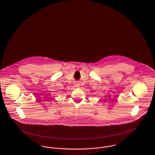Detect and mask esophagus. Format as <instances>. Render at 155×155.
Returning a JSON list of instances; mask_svg holds the SVG:
<instances>
[{"mask_svg": "<svg viewBox=\"0 0 155 155\" xmlns=\"http://www.w3.org/2000/svg\"><path fill=\"white\" fill-rule=\"evenodd\" d=\"M76 85H77V87H79V85H80L79 84H77Z\"/></svg>", "mask_w": 155, "mask_h": 155, "instance_id": "esophagus-1", "label": "esophagus"}]
</instances>
